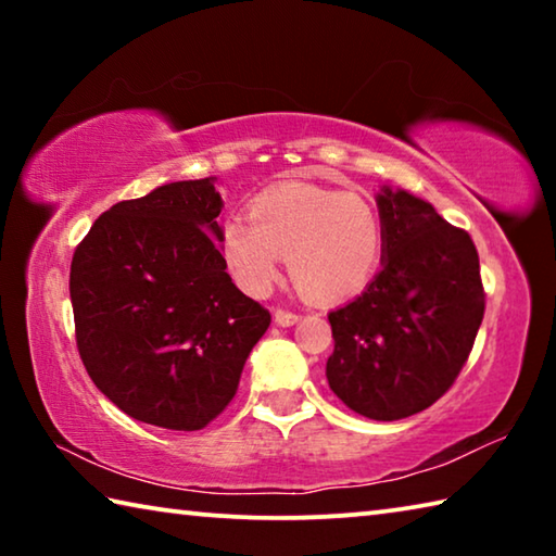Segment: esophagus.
I'll use <instances>...</instances> for the list:
<instances>
[{"mask_svg": "<svg viewBox=\"0 0 556 556\" xmlns=\"http://www.w3.org/2000/svg\"><path fill=\"white\" fill-rule=\"evenodd\" d=\"M299 314L296 312H287V308H277L275 312V321L279 324V326H294L296 321H299Z\"/></svg>", "mask_w": 556, "mask_h": 556, "instance_id": "obj_1", "label": "esophagus"}]
</instances>
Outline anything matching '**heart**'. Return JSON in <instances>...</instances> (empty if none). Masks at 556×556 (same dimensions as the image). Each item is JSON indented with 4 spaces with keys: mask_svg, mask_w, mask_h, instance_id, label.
Returning a JSON list of instances; mask_svg holds the SVG:
<instances>
[{
    "mask_svg": "<svg viewBox=\"0 0 556 556\" xmlns=\"http://www.w3.org/2000/svg\"><path fill=\"white\" fill-rule=\"evenodd\" d=\"M218 242L232 279L250 296L269 294L287 257L306 296L338 301L375 277L384 238L378 211L363 195L279 184L252 199L250 218H225Z\"/></svg>",
    "mask_w": 556,
    "mask_h": 556,
    "instance_id": "obj_1",
    "label": "heart"
}]
</instances>
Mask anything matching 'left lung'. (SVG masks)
Returning <instances> with one entry per match:
<instances>
[{"mask_svg": "<svg viewBox=\"0 0 556 556\" xmlns=\"http://www.w3.org/2000/svg\"><path fill=\"white\" fill-rule=\"evenodd\" d=\"M382 269L328 314L326 378L345 407L394 421L434 404L464 368L485 312L476 244L434 205L384 186Z\"/></svg>", "mask_w": 556, "mask_h": 556, "instance_id": "8db88e82", "label": "left lung"}]
</instances>
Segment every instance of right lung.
<instances>
[{"label": "right lung", "mask_w": 556, "mask_h": 556, "mask_svg": "<svg viewBox=\"0 0 556 556\" xmlns=\"http://www.w3.org/2000/svg\"><path fill=\"white\" fill-rule=\"evenodd\" d=\"M213 178L119 201L73 252L75 343L96 388L144 425L195 431L235 397L271 316L232 285Z\"/></svg>", "instance_id": "1"}]
</instances>
